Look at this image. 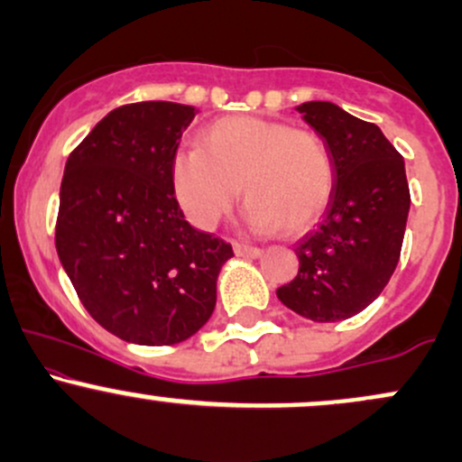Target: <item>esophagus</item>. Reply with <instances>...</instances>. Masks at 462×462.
Listing matches in <instances>:
<instances>
[{
    "mask_svg": "<svg viewBox=\"0 0 462 462\" xmlns=\"http://www.w3.org/2000/svg\"><path fill=\"white\" fill-rule=\"evenodd\" d=\"M235 254L236 256H245V258H258L263 254V249L247 245V243H235Z\"/></svg>",
    "mask_w": 462,
    "mask_h": 462,
    "instance_id": "34e87169",
    "label": "esophagus"
}]
</instances>
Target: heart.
Masks as SVG:
<instances>
[{
    "mask_svg": "<svg viewBox=\"0 0 462 462\" xmlns=\"http://www.w3.org/2000/svg\"><path fill=\"white\" fill-rule=\"evenodd\" d=\"M171 178L180 206L201 230H215L232 213L243 187L258 230L298 235L330 204L337 169L319 132L232 115L201 132L199 147L176 152Z\"/></svg>",
    "mask_w": 462,
    "mask_h": 462,
    "instance_id": "1",
    "label": "heart"
}]
</instances>
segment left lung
Listing matches in <instances>:
<instances>
[{"instance_id": "1", "label": "left lung", "mask_w": 462, "mask_h": 462, "mask_svg": "<svg viewBox=\"0 0 462 462\" xmlns=\"http://www.w3.org/2000/svg\"><path fill=\"white\" fill-rule=\"evenodd\" d=\"M295 110L330 145L337 180L319 226L295 247L298 275L278 300L312 321L349 319L383 293L400 261L411 208L404 158L378 125L337 104Z\"/></svg>"}]
</instances>
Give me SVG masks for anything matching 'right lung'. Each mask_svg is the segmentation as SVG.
I'll return each mask as SVG.
<instances>
[{
  "label": "right lung",
  "instance_id": "1",
  "mask_svg": "<svg viewBox=\"0 0 462 462\" xmlns=\"http://www.w3.org/2000/svg\"><path fill=\"white\" fill-rule=\"evenodd\" d=\"M195 115L173 102L119 106L69 153L62 176L58 258L88 315L139 346L193 337L235 256L190 227L173 190L171 162Z\"/></svg>",
  "mask_w": 462,
  "mask_h": 462
}]
</instances>
